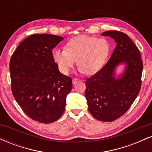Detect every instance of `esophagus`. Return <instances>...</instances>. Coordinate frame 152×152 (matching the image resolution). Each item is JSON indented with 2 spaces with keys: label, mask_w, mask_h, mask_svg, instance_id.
I'll list each match as a JSON object with an SVG mask.
<instances>
[{
  "label": "esophagus",
  "mask_w": 152,
  "mask_h": 152,
  "mask_svg": "<svg viewBox=\"0 0 152 152\" xmlns=\"http://www.w3.org/2000/svg\"><path fill=\"white\" fill-rule=\"evenodd\" d=\"M78 81H80V80L78 79V78H73V80H72V83H73V84H76V83H78Z\"/></svg>",
  "instance_id": "obj_1"
}]
</instances>
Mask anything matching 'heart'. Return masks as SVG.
Masks as SVG:
<instances>
[{
	"instance_id": "b5f03b06",
	"label": "heart",
	"mask_w": 152,
	"mask_h": 152,
	"mask_svg": "<svg viewBox=\"0 0 152 152\" xmlns=\"http://www.w3.org/2000/svg\"><path fill=\"white\" fill-rule=\"evenodd\" d=\"M110 50L111 46L105 38L79 36L71 38L66 48H54L52 54L62 72L69 73L78 59L80 72L92 75L104 67Z\"/></svg>"
}]
</instances>
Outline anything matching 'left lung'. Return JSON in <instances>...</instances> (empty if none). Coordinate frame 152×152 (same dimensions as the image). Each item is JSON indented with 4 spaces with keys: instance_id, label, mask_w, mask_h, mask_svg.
Returning <instances> with one entry per match:
<instances>
[{
    "instance_id": "obj_1",
    "label": "left lung",
    "mask_w": 152,
    "mask_h": 152,
    "mask_svg": "<svg viewBox=\"0 0 152 152\" xmlns=\"http://www.w3.org/2000/svg\"><path fill=\"white\" fill-rule=\"evenodd\" d=\"M116 43L109 61L91 77L87 78L85 91L88 111L96 119L113 121L128 111L142 85L143 63L141 54L132 39L117 31H105ZM125 64L123 73L116 77L115 71Z\"/></svg>"
}]
</instances>
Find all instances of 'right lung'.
Returning <instances> with one entry per match:
<instances>
[{"instance_id":"obj_1","label":"right lung","mask_w":152,"mask_h":152,"mask_svg":"<svg viewBox=\"0 0 152 152\" xmlns=\"http://www.w3.org/2000/svg\"><path fill=\"white\" fill-rule=\"evenodd\" d=\"M63 39L51 34L31 35L10 61L13 96L24 113L40 123H52L61 116L72 89V78L59 71L52 54Z\"/></svg>"}]
</instances>
